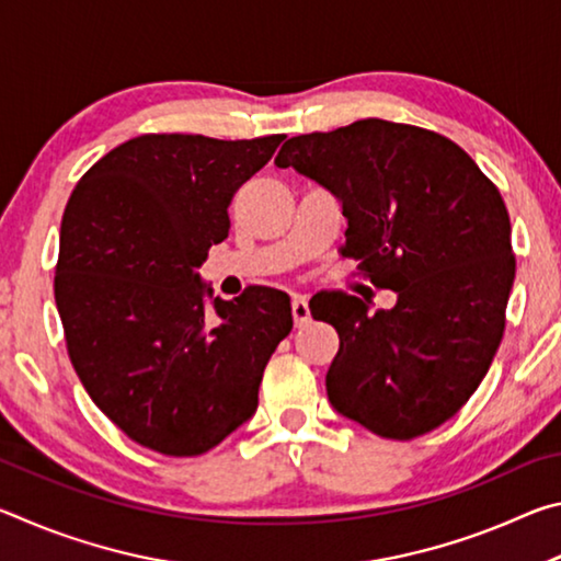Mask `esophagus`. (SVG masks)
Listing matches in <instances>:
<instances>
[{
	"instance_id": "34e87169",
	"label": "esophagus",
	"mask_w": 561,
	"mask_h": 561,
	"mask_svg": "<svg viewBox=\"0 0 561 561\" xmlns=\"http://www.w3.org/2000/svg\"><path fill=\"white\" fill-rule=\"evenodd\" d=\"M291 317H294V324H297V327H307L309 324L311 311H309L307 297H294L291 299Z\"/></svg>"
}]
</instances>
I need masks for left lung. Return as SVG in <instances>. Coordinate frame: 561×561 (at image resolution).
I'll return each mask as SVG.
<instances>
[{
  "label": "left lung",
  "mask_w": 561,
  "mask_h": 561,
  "mask_svg": "<svg viewBox=\"0 0 561 561\" xmlns=\"http://www.w3.org/2000/svg\"><path fill=\"white\" fill-rule=\"evenodd\" d=\"M274 165L339 197L341 257L398 294L376 314L346 291L309 301L339 334L331 405L391 440L438 428L478 391L505 334L515 254L500 190L450 138L381 118L289 138Z\"/></svg>",
  "instance_id": "1"
}]
</instances>
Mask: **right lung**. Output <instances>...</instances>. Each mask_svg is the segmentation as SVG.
Instances as JSON below:
<instances>
[{
	"label": "right lung",
	"mask_w": 561,
	"mask_h": 561,
	"mask_svg": "<svg viewBox=\"0 0 561 561\" xmlns=\"http://www.w3.org/2000/svg\"><path fill=\"white\" fill-rule=\"evenodd\" d=\"M282 140L146 133L93 163L66 203L54 277L66 348L91 401L144 448L193 458L257 411L289 297L254 287L225 301L197 267Z\"/></svg>",
	"instance_id": "1"
}]
</instances>
